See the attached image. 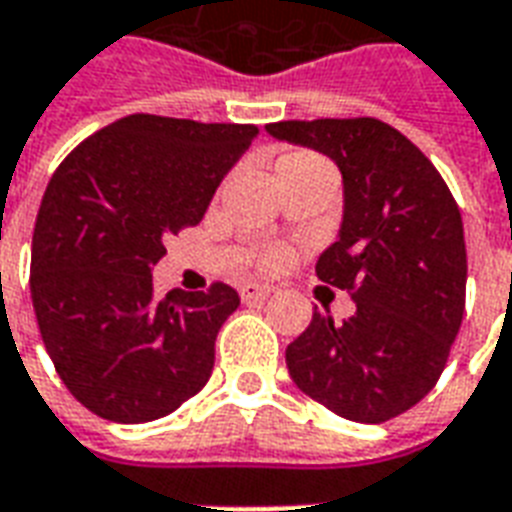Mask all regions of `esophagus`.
Here are the masks:
<instances>
[{
  "label": "esophagus",
  "mask_w": 512,
  "mask_h": 512,
  "mask_svg": "<svg viewBox=\"0 0 512 512\" xmlns=\"http://www.w3.org/2000/svg\"><path fill=\"white\" fill-rule=\"evenodd\" d=\"M270 286H259V283H245L240 289L242 302H264L270 297Z\"/></svg>",
  "instance_id": "34e87169"
}]
</instances>
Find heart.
<instances>
[{"label": "heart", "instance_id": "heart-1", "mask_svg": "<svg viewBox=\"0 0 512 512\" xmlns=\"http://www.w3.org/2000/svg\"><path fill=\"white\" fill-rule=\"evenodd\" d=\"M308 166H327V163L319 155H313V152H289V155H281V158L275 160V179L289 174V171L308 169ZM286 261H289V251L283 245H267L259 253L261 270H281V267H286Z\"/></svg>", "mask_w": 512, "mask_h": 512}]
</instances>
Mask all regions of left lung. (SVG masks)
<instances>
[{"mask_svg":"<svg viewBox=\"0 0 512 512\" xmlns=\"http://www.w3.org/2000/svg\"><path fill=\"white\" fill-rule=\"evenodd\" d=\"M267 133L341 169V234L316 275L357 305L343 324L313 313L286 349L289 374L346 420L398 417L434 390L464 319L461 210L434 163L382 119H289Z\"/></svg>","mask_w":512,"mask_h":512,"instance_id":"8db88e82","label":"left lung"}]
</instances>
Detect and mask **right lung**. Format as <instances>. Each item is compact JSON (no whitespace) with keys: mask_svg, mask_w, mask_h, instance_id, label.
Instances as JSON below:
<instances>
[{"mask_svg":"<svg viewBox=\"0 0 512 512\" xmlns=\"http://www.w3.org/2000/svg\"><path fill=\"white\" fill-rule=\"evenodd\" d=\"M256 125L130 114L67 155L32 234L29 289L59 379L103 420L149 423L199 393L220 324L240 305L207 292L152 289L166 237L196 226Z\"/></svg>","mask_w":512,"mask_h":512,"instance_id":"obj_1","label":"right lung"}]
</instances>
